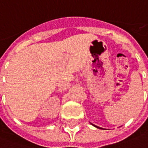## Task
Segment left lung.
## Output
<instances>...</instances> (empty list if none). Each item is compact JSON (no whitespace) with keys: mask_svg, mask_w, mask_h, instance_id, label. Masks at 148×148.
Wrapping results in <instances>:
<instances>
[{"mask_svg":"<svg viewBox=\"0 0 148 148\" xmlns=\"http://www.w3.org/2000/svg\"><path fill=\"white\" fill-rule=\"evenodd\" d=\"M90 124H91V123H90ZM92 124V125H93L94 127H97V128H100V129H104V128H102V127H98V126H96V125H94V124Z\"/></svg>","mask_w":148,"mask_h":148,"instance_id":"obj_1","label":"left lung"}]
</instances>
